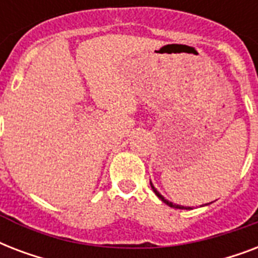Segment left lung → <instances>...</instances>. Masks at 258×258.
Returning <instances> with one entry per match:
<instances>
[{"mask_svg":"<svg viewBox=\"0 0 258 258\" xmlns=\"http://www.w3.org/2000/svg\"><path fill=\"white\" fill-rule=\"evenodd\" d=\"M150 184H151V188H153V191L155 192V196H157L158 198H159V200L162 201V202H165V204L167 205V206H170V208H174V209H186V210H188V209H191V208H186V206H182V205H175V204H172V202H170V201L166 200L165 197L162 196L161 192L158 191L157 188L154 187V184H153V182H151V180H150Z\"/></svg>","mask_w":258,"mask_h":258,"instance_id":"obj_1","label":"left lung"}]
</instances>
